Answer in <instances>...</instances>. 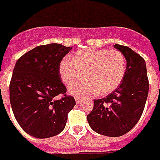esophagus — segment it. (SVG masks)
Here are the masks:
<instances>
[{
    "mask_svg": "<svg viewBox=\"0 0 160 160\" xmlns=\"http://www.w3.org/2000/svg\"><path fill=\"white\" fill-rule=\"evenodd\" d=\"M75 101H76V103L79 104L80 103V102L82 101V98H81V97H78V96H76V97H75Z\"/></svg>",
    "mask_w": 160,
    "mask_h": 160,
    "instance_id": "obj_1",
    "label": "esophagus"
}]
</instances>
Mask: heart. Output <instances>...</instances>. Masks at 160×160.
I'll list each match as a JSON object with an SVG mask.
<instances>
[{"label": "heart", "mask_w": 160, "mask_h": 160, "mask_svg": "<svg viewBox=\"0 0 160 160\" xmlns=\"http://www.w3.org/2000/svg\"><path fill=\"white\" fill-rule=\"evenodd\" d=\"M127 61L118 50H78L71 56L61 60L59 76L65 85L71 86L69 92L79 96H105L114 91L125 77Z\"/></svg>", "instance_id": "heart-1"}]
</instances>
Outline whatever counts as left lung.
Masks as SVG:
<instances>
[{
  "instance_id": "8db88e82",
  "label": "left lung",
  "mask_w": 160,
  "mask_h": 160,
  "mask_svg": "<svg viewBox=\"0 0 160 160\" xmlns=\"http://www.w3.org/2000/svg\"><path fill=\"white\" fill-rule=\"evenodd\" d=\"M114 47L126 58L125 77L114 91L102 99L94 100V108L87 115L92 130L108 137L122 136L136 125L143 113L149 89L143 58L128 46L115 44Z\"/></svg>"
}]
</instances>
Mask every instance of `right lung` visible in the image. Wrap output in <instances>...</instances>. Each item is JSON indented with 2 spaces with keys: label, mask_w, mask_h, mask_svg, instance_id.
Masks as SVG:
<instances>
[{
  "label": "right lung",
  "mask_w": 160,
  "mask_h": 160,
  "mask_svg": "<svg viewBox=\"0 0 160 160\" xmlns=\"http://www.w3.org/2000/svg\"><path fill=\"white\" fill-rule=\"evenodd\" d=\"M71 49L48 44L35 47L17 60L9 85L10 103L19 125L31 136L50 138L65 128L68 113L76 102L65 95L58 67ZM60 93L64 96L55 99Z\"/></svg>",
  "instance_id": "1"
}]
</instances>
